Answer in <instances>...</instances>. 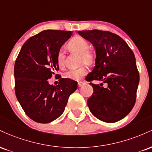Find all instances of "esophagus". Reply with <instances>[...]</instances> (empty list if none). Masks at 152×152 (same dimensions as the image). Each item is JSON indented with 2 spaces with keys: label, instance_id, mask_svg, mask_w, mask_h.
Masks as SVG:
<instances>
[{
  "label": "esophagus",
  "instance_id": "obj_1",
  "mask_svg": "<svg viewBox=\"0 0 152 152\" xmlns=\"http://www.w3.org/2000/svg\"><path fill=\"white\" fill-rule=\"evenodd\" d=\"M84 83H85V82L83 81H78V87H81V86H83V85L84 84Z\"/></svg>",
  "mask_w": 152,
  "mask_h": 152
}]
</instances>
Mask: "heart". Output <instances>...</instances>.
<instances>
[{
  "label": "heart",
  "mask_w": 152,
  "mask_h": 152,
  "mask_svg": "<svg viewBox=\"0 0 152 152\" xmlns=\"http://www.w3.org/2000/svg\"><path fill=\"white\" fill-rule=\"evenodd\" d=\"M68 46L73 51L76 52L81 55L80 63L81 64H90L93 62L94 55L89 50V44L86 39L80 36H76L71 38V41L68 43ZM64 51L62 48L58 50L56 56V63L59 68L62 69L64 67ZM88 72V69L86 66H82L79 69L75 70L67 71L64 74V78L67 79L78 81L82 77L86 75Z\"/></svg>",
  "instance_id": "heart-1"
}]
</instances>
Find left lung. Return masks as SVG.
I'll return each instance as SVG.
<instances>
[{
  "label": "left lung",
  "instance_id": "obj_1",
  "mask_svg": "<svg viewBox=\"0 0 152 152\" xmlns=\"http://www.w3.org/2000/svg\"><path fill=\"white\" fill-rule=\"evenodd\" d=\"M96 49L95 66L88 74L87 81L107 83L94 84V93L87 101L91 114L101 121L114 123L124 118L133 109L139 82L134 54L118 35L109 31H78ZM103 85V83H102Z\"/></svg>",
  "mask_w": 152,
  "mask_h": 152
}]
</instances>
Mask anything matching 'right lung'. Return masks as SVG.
Segmentation results:
<instances>
[{"label": "right lung", "instance_id": "add662e5", "mask_svg": "<svg viewBox=\"0 0 152 152\" xmlns=\"http://www.w3.org/2000/svg\"><path fill=\"white\" fill-rule=\"evenodd\" d=\"M71 35V31H41L26 41L15 60V96L26 115L38 123L58 118L77 88L74 80L60 78L57 86L48 81L59 69L57 53Z\"/></svg>", "mask_w": 152, "mask_h": 152}]
</instances>
